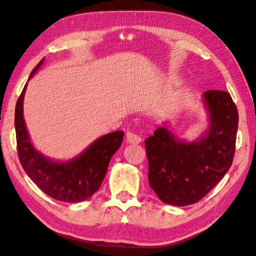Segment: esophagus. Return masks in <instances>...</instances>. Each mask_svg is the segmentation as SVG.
Returning a JSON list of instances; mask_svg holds the SVG:
<instances>
[{"label":"esophagus","mask_w":256,"mask_h":256,"mask_svg":"<svg viewBox=\"0 0 256 256\" xmlns=\"http://www.w3.org/2000/svg\"><path fill=\"white\" fill-rule=\"evenodd\" d=\"M126 140L128 143H132V144H138L142 141V138L134 134V132H127L126 134Z\"/></svg>","instance_id":"1"}]
</instances>
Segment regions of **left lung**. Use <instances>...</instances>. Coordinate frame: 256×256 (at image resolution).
Listing matches in <instances>:
<instances>
[{"label": "left lung", "instance_id": "obj_1", "mask_svg": "<svg viewBox=\"0 0 256 256\" xmlns=\"http://www.w3.org/2000/svg\"><path fill=\"white\" fill-rule=\"evenodd\" d=\"M208 132L192 143L176 140L166 127L145 140L148 182L166 204L187 206L202 200L233 162L238 128V111L230 92L206 90Z\"/></svg>", "mask_w": 256, "mask_h": 256}]
</instances>
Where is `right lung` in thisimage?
<instances>
[{
	"label": "right lung",
	"mask_w": 256,
	"mask_h": 256,
	"mask_svg": "<svg viewBox=\"0 0 256 256\" xmlns=\"http://www.w3.org/2000/svg\"><path fill=\"white\" fill-rule=\"evenodd\" d=\"M44 60L33 69L30 78L40 67ZM26 84L19 96L14 110L17 150L20 164L28 176L44 193L66 203L82 202L99 189L108 166L122 145L124 131L118 130L99 138L79 157L68 162H53L38 152L30 143L23 120V97Z\"/></svg>",
	"instance_id": "add662e5"
}]
</instances>
